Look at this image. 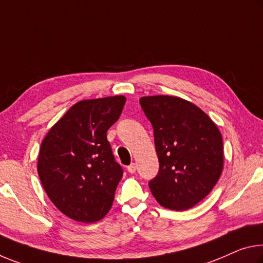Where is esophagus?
<instances>
[{
    "instance_id": "esophagus-1",
    "label": "esophagus",
    "mask_w": 263,
    "mask_h": 263,
    "mask_svg": "<svg viewBox=\"0 0 263 263\" xmlns=\"http://www.w3.org/2000/svg\"><path fill=\"white\" fill-rule=\"evenodd\" d=\"M136 168H137V166H136L135 162H132L131 165L127 166V171H128V172H130V173H135V172H136Z\"/></svg>"
}]
</instances>
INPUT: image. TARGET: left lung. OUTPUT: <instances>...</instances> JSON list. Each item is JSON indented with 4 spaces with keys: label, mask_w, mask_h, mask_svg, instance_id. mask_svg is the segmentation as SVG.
<instances>
[{
    "label": "left lung",
    "mask_w": 263,
    "mask_h": 263,
    "mask_svg": "<svg viewBox=\"0 0 263 263\" xmlns=\"http://www.w3.org/2000/svg\"><path fill=\"white\" fill-rule=\"evenodd\" d=\"M153 126L159 172L148 182L162 207L185 211L213 190L223 168L219 128L200 107L174 96L139 99Z\"/></svg>",
    "instance_id": "obj_1"
}]
</instances>
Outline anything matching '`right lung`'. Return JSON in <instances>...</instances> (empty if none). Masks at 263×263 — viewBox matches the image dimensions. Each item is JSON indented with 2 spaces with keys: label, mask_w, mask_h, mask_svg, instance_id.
I'll return each mask as SVG.
<instances>
[{
  "label": "right lung",
  "mask_w": 263,
  "mask_h": 263,
  "mask_svg": "<svg viewBox=\"0 0 263 263\" xmlns=\"http://www.w3.org/2000/svg\"><path fill=\"white\" fill-rule=\"evenodd\" d=\"M125 102L124 96L78 102L42 141L37 161L42 186L53 205L74 221H99L114 202L123 168L106 132Z\"/></svg>",
  "instance_id": "1"
}]
</instances>
